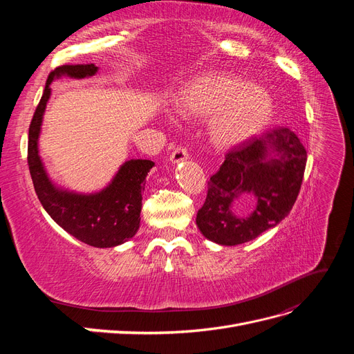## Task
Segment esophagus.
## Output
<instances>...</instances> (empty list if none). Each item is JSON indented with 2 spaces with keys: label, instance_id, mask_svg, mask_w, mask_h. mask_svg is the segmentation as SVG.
<instances>
[{
  "label": "esophagus",
  "instance_id": "1",
  "mask_svg": "<svg viewBox=\"0 0 354 354\" xmlns=\"http://www.w3.org/2000/svg\"><path fill=\"white\" fill-rule=\"evenodd\" d=\"M189 158V153H187V151L185 147H177L176 151L171 153V156H169V162L171 164H180V162H183V160H186Z\"/></svg>",
  "mask_w": 354,
  "mask_h": 354
}]
</instances>
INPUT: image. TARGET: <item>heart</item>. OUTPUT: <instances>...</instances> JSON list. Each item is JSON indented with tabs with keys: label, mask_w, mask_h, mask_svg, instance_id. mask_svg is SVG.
<instances>
[{
	"label": "heart",
	"mask_w": 354,
	"mask_h": 354,
	"mask_svg": "<svg viewBox=\"0 0 354 354\" xmlns=\"http://www.w3.org/2000/svg\"><path fill=\"white\" fill-rule=\"evenodd\" d=\"M273 97L263 85L245 84L229 75H203L186 84L174 109L186 118H209L214 147L230 151L260 136L273 115Z\"/></svg>",
	"instance_id": "1"
}]
</instances>
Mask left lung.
Listing matches in <instances>:
<instances>
[{
    "instance_id": "obj_1",
    "label": "left lung",
    "mask_w": 354,
    "mask_h": 354,
    "mask_svg": "<svg viewBox=\"0 0 354 354\" xmlns=\"http://www.w3.org/2000/svg\"><path fill=\"white\" fill-rule=\"evenodd\" d=\"M307 152L289 128H274L229 152L208 181L196 224L208 241L234 246L277 226L297 201Z\"/></svg>"
}]
</instances>
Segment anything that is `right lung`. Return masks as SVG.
I'll return each mask as SVG.
<instances>
[{"label": "right lung", "instance_id": "right-lung-1", "mask_svg": "<svg viewBox=\"0 0 354 354\" xmlns=\"http://www.w3.org/2000/svg\"><path fill=\"white\" fill-rule=\"evenodd\" d=\"M99 68L91 65H65L53 71L29 127L28 165L41 205L59 226L78 241L95 248H115L134 238L140 227L142 196L149 171L155 165L149 159H128L112 180L97 192H77L59 186L53 180L39 155V136L51 82L68 77L84 80L94 77Z\"/></svg>", "mask_w": 354, "mask_h": 354}]
</instances>
